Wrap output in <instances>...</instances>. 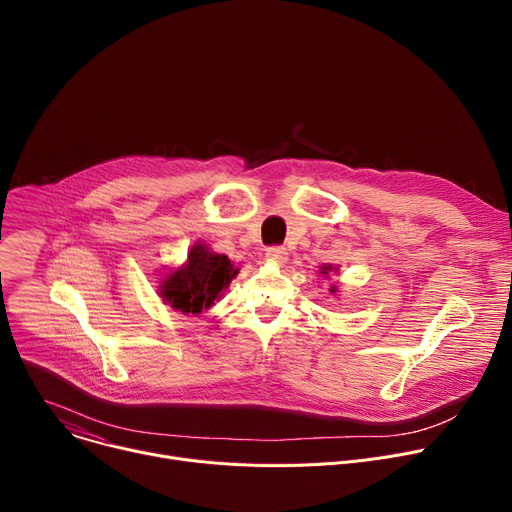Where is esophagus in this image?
<instances>
[{
    "label": "esophagus",
    "mask_w": 512,
    "mask_h": 512,
    "mask_svg": "<svg viewBox=\"0 0 512 512\" xmlns=\"http://www.w3.org/2000/svg\"><path fill=\"white\" fill-rule=\"evenodd\" d=\"M265 257H267L269 261L277 263V265H283V263L287 261V251H285L283 247H269L267 253H265Z\"/></svg>",
    "instance_id": "obj_1"
}]
</instances>
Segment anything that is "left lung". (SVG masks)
<instances>
[{"instance_id":"obj_1","label":"left lung","mask_w":512,"mask_h":512,"mask_svg":"<svg viewBox=\"0 0 512 512\" xmlns=\"http://www.w3.org/2000/svg\"><path fill=\"white\" fill-rule=\"evenodd\" d=\"M330 271H334L332 265H322V267H320V273H324V275H328ZM330 294H336V287H334V285L330 287Z\"/></svg>"}]
</instances>
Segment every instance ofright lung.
<instances>
[{
	"label": "right lung",
	"instance_id": "add662e5",
	"mask_svg": "<svg viewBox=\"0 0 512 512\" xmlns=\"http://www.w3.org/2000/svg\"><path fill=\"white\" fill-rule=\"evenodd\" d=\"M237 273L239 269L233 267L227 255L212 253L206 245L196 243L188 253V261L164 277L160 296L182 314H200L221 300Z\"/></svg>",
	"mask_w": 512,
	"mask_h": 512
}]
</instances>
